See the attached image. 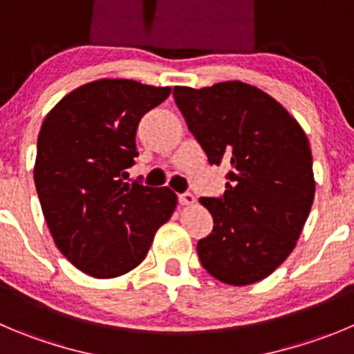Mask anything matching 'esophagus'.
I'll list each match as a JSON object with an SVG mask.
<instances>
[{"instance_id": "34e87169", "label": "esophagus", "mask_w": 354, "mask_h": 354, "mask_svg": "<svg viewBox=\"0 0 354 354\" xmlns=\"http://www.w3.org/2000/svg\"><path fill=\"white\" fill-rule=\"evenodd\" d=\"M179 203L184 205V207H189V205L196 203V198H194L191 193H183L179 194Z\"/></svg>"}]
</instances>
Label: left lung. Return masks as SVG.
Returning <instances> with one entry per match:
<instances>
[{"label":"left lung","mask_w":354,"mask_h":354,"mask_svg":"<svg viewBox=\"0 0 354 354\" xmlns=\"http://www.w3.org/2000/svg\"><path fill=\"white\" fill-rule=\"evenodd\" d=\"M174 99L210 165H230L221 198H201L214 230L198 257L214 278L257 283L297 245L315 200L309 140L294 116L241 82L175 86Z\"/></svg>","instance_id":"1"}]
</instances>
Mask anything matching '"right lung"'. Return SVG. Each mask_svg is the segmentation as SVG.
<instances>
[{"label": "right lung", "instance_id": "1", "mask_svg": "<svg viewBox=\"0 0 354 354\" xmlns=\"http://www.w3.org/2000/svg\"><path fill=\"white\" fill-rule=\"evenodd\" d=\"M170 90L97 80L67 93L43 121L36 191L57 248L85 274L106 280L137 268L177 207L170 187L120 179L136 163L140 118Z\"/></svg>", "mask_w": 354, "mask_h": 354}]
</instances>
